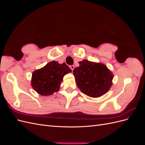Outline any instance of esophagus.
Masks as SVG:
<instances>
[{
  "mask_svg": "<svg viewBox=\"0 0 145 145\" xmlns=\"http://www.w3.org/2000/svg\"><path fill=\"white\" fill-rule=\"evenodd\" d=\"M74 68H75V67H74V65H71V66H70V68H71V69L72 70V71H73V69H74Z\"/></svg>",
  "mask_w": 145,
  "mask_h": 145,
  "instance_id": "1",
  "label": "esophagus"
}]
</instances>
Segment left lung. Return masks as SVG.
I'll use <instances>...</instances> for the list:
<instances>
[{"mask_svg": "<svg viewBox=\"0 0 145 145\" xmlns=\"http://www.w3.org/2000/svg\"><path fill=\"white\" fill-rule=\"evenodd\" d=\"M80 66L73 70L77 85L82 93L91 97L97 98L110 89L113 74L103 63L83 60Z\"/></svg>", "mask_w": 145, "mask_h": 145, "instance_id": "left-lung-1", "label": "left lung"}]
</instances>
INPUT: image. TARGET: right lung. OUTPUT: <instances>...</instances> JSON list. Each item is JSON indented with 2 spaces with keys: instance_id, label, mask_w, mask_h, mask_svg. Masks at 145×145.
<instances>
[{
  "instance_id": "obj_1",
  "label": "right lung",
  "mask_w": 145,
  "mask_h": 145,
  "mask_svg": "<svg viewBox=\"0 0 145 145\" xmlns=\"http://www.w3.org/2000/svg\"><path fill=\"white\" fill-rule=\"evenodd\" d=\"M71 71L65 63L59 64L52 61L33 72L31 86L41 95H52L59 90L63 76Z\"/></svg>"
}]
</instances>
